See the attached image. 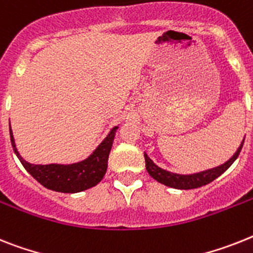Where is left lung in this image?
Segmentation results:
<instances>
[{
    "instance_id": "8db88e82",
    "label": "left lung",
    "mask_w": 253,
    "mask_h": 253,
    "mask_svg": "<svg viewBox=\"0 0 253 253\" xmlns=\"http://www.w3.org/2000/svg\"><path fill=\"white\" fill-rule=\"evenodd\" d=\"M243 143L244 139L242 141L241 146L238 147L237 152L226 163L218 167H214V168L207 169V170H203V172L194 173V174H178V173L168 172L166 169L156 166L155 163L147 156V154H145L146 169H147V172H149V174L152 178L156 179L158 182L163 183V185H166V186L179 190L198 189V187H202L204 185H208L213 179H216L217 177H220L237 160L238 155H239V152H241L242 147H243Z\"/></svg>"
}]
</instances>
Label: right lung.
<instances>
[{
	"mask_svg": "<svg viewBox=\"0 0 253 253\" xmlns=\"http://www.w3.org/2000/svg\"><path fill=\"white\" fill-rule=\"evenodd\" d=\"M118 128L119 126H115L110 130L107 137L94 150L90 156L74 164H46V166L31 164L23 159L19 154L15 141H14L11 126H10V139H11L12 150L23 167L43 187L58 191V193L74 194L90 189L95 186L98 182H101L104 173L107 170L108 155L111 151L112 142H114L115 133Z\"/></svg>",
	"mask_w": 253,
	"mask_h": 253,
	"instance_id": "add662e5",
	"label": "right lung"
}]
</instances>
